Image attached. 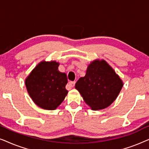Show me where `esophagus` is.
I'll list each match as a JSON object with an SVG mask.
<instances>
[{
  "label": "esophagus",
  "mask_w": 149,
  "mask_h": 149,
  "mask_svg": "<svg viewBox=\"0 0 149 149\" xmlns=\"http://www.w3.org/2000/svg\"><path fill=\"white\" fill-rule=\"evenodd\" d=\"M75 81H71V82H69V83H68V85H69V86L70 87H73L74 86V85H75Z\"/></svg>",
  "instance_id": "esophagus-1"
}]
</instances>
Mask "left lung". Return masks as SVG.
Listing matches in <instances>:
<instances>
[{
  "label": "left lung",
  "mask_w": 149,
  "mask_h": 149,
  "mask_svg": "<svg viewBox=\"0 0 149 149\" xmlns=\"http://www.w3.org/2000/svg\"><path fill=\"white\" fill-rule=\"evenodd\" d=\"M123 83L105 60H95L88 65L85 76L75 84L85 102L93 111L109 107L117 98Z\"/></svg>",
  "instance_id": "8db88e82"
}]
</instances>
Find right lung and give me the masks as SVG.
<instances>
[{"label": "right lung", "instance_id": "obj_1", "mask_svg": "<svg viewBox=\"0 0 149 149\" xmlns=\"http://www.w3.org/2000/svg\"><path fill=\"white\" fill-rule=\"evenodd\" d=\"M60 63L42 60L26 77L25 85L32 101L45 110H56L68 94L66 73L58 70Z\"/></svg>", "mask_w": 149, "mask_h": 149}]
</instances>
